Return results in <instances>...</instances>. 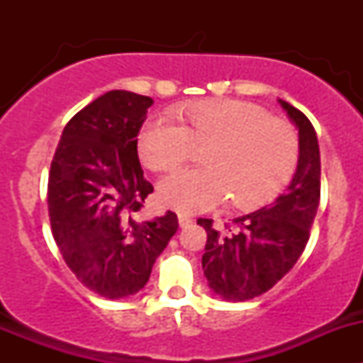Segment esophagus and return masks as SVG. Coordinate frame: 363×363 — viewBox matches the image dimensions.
<instances>
[{
    "label": "esophagus",
    "instance_id": "obj_1",
    "mask_svg": "<svg viewBox=\"0 0 363 363\" xmlns=\"http://www.w3.org/2000/svg\"><path fill=\"white\" fill-rule=\"evenodd\" d=\"M191 223H193V218H189L188 214H179V225H181V228H188Z\"/></svg>",
    "mask_w": 363,
    "mask_h": 363
}]
</instances>
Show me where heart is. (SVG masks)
<instances>
[{"label": "heart", "instance_id": "heart-1", "mask_svg": "<svg viewBox=\"0 0 363 363\" xmlns=\"http://www.w3.org/2000/svg\"><path fill=\"white\" fill-rule=\"evenodd\" d=\"M182 124L149 119L138 133V155L155 172L174 170L196 155L207 168L177 170L160 184V199L179 212H202L226 202L240 211L276 199L294 177L298 137L283 119L237 100L188 105Z\"/></svg>", "mask_w": 363, "mask_h": 363}]
</instances>
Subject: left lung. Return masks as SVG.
Segmentation results:
<instances>
[{
    "instance_id": "8db88e82",
    "label": "left lung",
    "mask_w": 363,
    "mask_h": 363,
    "mask_svg": "<svg viewBox=\"0 0 363 363\" xmlns=\"http://www.w3.org/2000/svg\"><path fill=\"white\" fill-rule=\"evenodd\" d=\"M279 104L298 128V164L288 191L276 203L226 223L223 233L212 226V219H199L207 232L203 274L225 300L255 298L283 279L306 250L316 218L321 189L316 131L298 108L283 100Z\"/></svg>"
}]
</instances>
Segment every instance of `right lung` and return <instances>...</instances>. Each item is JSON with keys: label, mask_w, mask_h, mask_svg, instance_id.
Wrapping results in <instances>:
<instances>
[{"label": "right lung", "mask_w": 363, "mask_h": 363, "mask_svg": "<svg viewBox=\"0 0 363 363\" xmlns=\"http://www.w3.org/2000/svg\"><path fill=\"white\" fill-rule=\"evenodd\" d=\"M152 98L108 91L65 126L47 186L54 240L77 279L105 298L145 286L152 265L177 232V214L135 218L155 191L137 155Z\"/></svg>", "instance_id": "right-lung-1"}]
</instances>
